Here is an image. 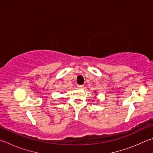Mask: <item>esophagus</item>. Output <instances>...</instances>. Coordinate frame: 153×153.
Segmentation results:
<instances>
[{
	"label": "esophagus",
	"instance_id": "34e87169",
	"mask_svg": "<svg viewBox=\"0 0 153 153\" xmlns=\"http://www.w3.org/2000/svg\"><path fill=\"white\" fill-rule=\"evenodd\" d=\"M84 85H77V87L79 88H84Z\"/></svg>",
	"mask_w": 153,
	"mask_h": 153
}]
</instances>
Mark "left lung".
<instances>
[{
	"instance_id": "8db88e82",
	"label": "left lung",
	"mask_w": 153,
	"mask_h": 153,
	"mask_svg": "<svg viewBox=\"0 0 153 153\" xmlns=\"http://www.w3.org/2000/svg\"><path fill=\"white\" fill-rule=\"evenodd\" d=\"M95 92V93H96V92Z\"/></svg>"
}]
</instances>
